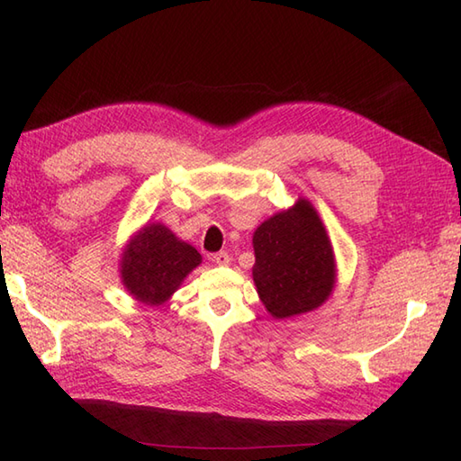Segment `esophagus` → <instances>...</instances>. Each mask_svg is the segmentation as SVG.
Instances as JSON below:
<instances>
[{
    "label": "esophagus",
    "mask_w": 461,
    "mask_h": 461,
    "mask_svg": "<svg viewBox=\"0 0 461 461\" xmlns=\"http://www.w3.org/2000/svg\"><path fill=\"white\" fill-rule=\"evenodd\" d=\"M230 259L231 258H230L228 251H218V253H213V256H212V261L218 263V266H228Z\"/></svg>",
    "instance_id": "esophagus-1"
}]
</instances>
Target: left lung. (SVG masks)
Here are the masks:
<instances>
[{"label":"left lung","instance_id":"obj_1","mask_svg":"<svg viewBox=\"0 0 461 461\" xmlns=\"http://www.w3.org/2000/svg\"><path fill=\"white\" fill-rule=\"evenodd\" d=\"M253 281L276 319L317 309L335 285V256L307 200L273 215L253 233Z\"/></svg>","mask_w":461,"mask_h":461}]
</instances>
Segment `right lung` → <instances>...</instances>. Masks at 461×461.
I'll use <instances>...</instances> for the list:
<instances>
[{
	"label": "right lung",
	"instance_id": "1",
	"mask_svg": "<svg viewBox=\"0 0 461 461\" xmlns=\"http://www.w3.org/2000/svg\"><path fill=\"white\" fill-rule=\"evenodd\" d=\"M202 256L162 223H149L122 253V281L146 305H162Z\"/></svg>",
	"mask_w": 461,
	"mask_h": 461
}]
</instances>
